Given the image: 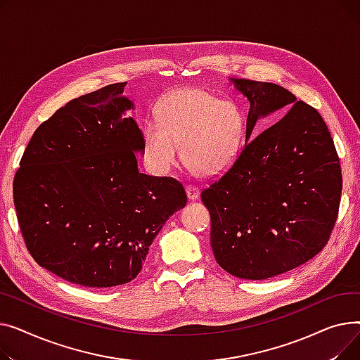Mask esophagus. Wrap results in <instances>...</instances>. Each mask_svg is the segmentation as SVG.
<instances>
[{
	"instance_id": "obj_1",
	"label": "esophagus",
	"mask_w": 360,
	"mask_h": 360,
	"mask_svg": "<svg viewBox=\"0 0 360 360\" xmlns=\"http://www.w3.org/2000/svg\"><path fill=\"white\" fill-rule=\"evenodd\" d=\"M186 193H187V198H188V200H196L198 198H199V195H200V190H199V187H196V186H187L186 187Z\"/></svg>"
}]
</instances>
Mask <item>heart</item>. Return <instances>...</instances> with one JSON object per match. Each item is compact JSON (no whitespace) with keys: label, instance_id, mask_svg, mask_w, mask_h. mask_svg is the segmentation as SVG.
Segmentation results:
<instances>
[{"label":"heart","instance_id":"1","mask_svg":"<svg viewBox=\"0 0 360 360\" xmlns=\"http://www.w3.org/2000/svg\"><path fill=\"white\" fill-rule=\"evenodd\" d=\"M157 119L145 124L142 135L143 161L157 176L174 167L179 143L183 162L199 177L225 173L240 153L245 128L241 110L202 89L167 94Z\"/></svg>","mask_w":360,"mask_h":360}]
</instances>
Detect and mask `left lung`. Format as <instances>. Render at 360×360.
I'll return each mask as SVG.
<instances>
[{"mask_svg": "<svg viewBox=\"0 0 360 360\" xmlns=\"http://www.w3.org/2000/svg\"><path fill=\"white\" fill-rule=\"evenodd\" d=\"M229 79L250 101L247 143L202 202L218 264L232 276L263 281L326 247L339 215L342 168L326 122L309 104L278 84ZM271 112L285 115L251 140L257 120Z\"/></svg>", "mask_w": 360, "mask_h": 360, "instance_id": "obj_1", "label": "left lung"}]
</instances>
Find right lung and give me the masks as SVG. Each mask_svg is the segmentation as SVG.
<instances>
[{"label": "right lung", "instance_id": "add662e5", "mask_svg": "<svg viewBox=\"0 0 360 360\" xmlns=\"http://www.w3.org/2000/svg\"><path fill=\"white\" fill-rule=\"evenodd\" d=\"M126 82L71 100L34 131L14 177L26 247L71 283L134 281L165 221L187 203L180 181L138 172L142 131L124 116Z\"/></svg>", "mask_w": 360, "mask_h": 360}]
</instances>
